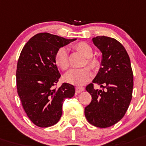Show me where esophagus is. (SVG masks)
I'll return each mask as SVG.
<instances>
[{
    "label": "esophagus",
    "instance_id": "34e87169",
    "mask_svg": "<svg viewBox=\"0 0 146 146\" xmlns=\"http://www.w3.org/2000/svg\"><path fill=\"white\" fill-rule=\"evenodd\" d=\"M84 90V88L82 86H76V92L77 94H79L81 92H82Z\"/></svg>",
    "mask_w": 146,
    "mask_h": 146
}]
</instances>
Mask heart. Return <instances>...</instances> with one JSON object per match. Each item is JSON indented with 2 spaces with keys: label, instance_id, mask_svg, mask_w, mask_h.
<instances>
[{
  "label": "heart",
  "instance_id": "obj_1",
  "mask_svg": "<svg viewBox=\"0 0 146 146\" xmlns=\"http://www.w3.org/2000/svg\"><path fill=\"white\" fill-rule=\"evenodd\" d=\"M74 49L87 57L86 64L93 69H96L100 62L95 57H93L94 50L90 45L85 42H79L73 46ZM55 62L58 67L62 70H67L70 67V61L68 52L65 47H61L55 56ZM92 76V72L90 67H84L79 69H73L67 73L65 80L72 84H83L89 81Z\"/></svg>",
  "mask_w": 146,
  "mask_h": 146
}]
</instances>
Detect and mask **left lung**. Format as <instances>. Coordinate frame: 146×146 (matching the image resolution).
Returning a JSON list of instances; mask_svg holds the SVG:
<instances>
[{"label":"left lung","instance_id":"8db88e82","mask_svg":"<svg viewBox=\"0 0 146 146\" xmlns=\"http://www.w3.org/2000/svg\"><path fill=\"white\" fill-rule=\"evenodd\" d=\"M92 40L102 53V67L93 83L86 87L92 100L84 108V115L93 125L108 128L120 120L128 110L132 98L133 71L128 52L117 40L107 36ZM94 83L103 90L94 89Z\"/></svg>","mask_w":146,"mask_h":146}]
</instances>
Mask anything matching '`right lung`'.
Returning a JSON list of instances; mask_svg holds the SVG:
<instances>
[{"instance_id": "add662e5", "label": "right lung", "mask_w": 146, "mask_h": 146, "mask_svg": "<svg viewBox=\"0 0 146 146\" xmlns=\"http://www.w3.org/2000/svg\"><path fill=\"white\" fill-rule=\"evenodd\" d=\"M75 40L42 33L32 37L22 49L16 70L18 94L27 117L38 127L56 124L64 100L75 94L70 84L56 87L61 74L55 62L57 51Z\"/></svg>"}]
</instances>
